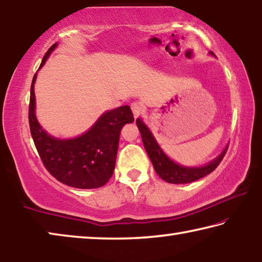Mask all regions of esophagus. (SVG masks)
Wrapping results in <instances>:
<instances>
[{
  "label": "esophagus",
  "mask_w": 262,
  "mask_h": 262,
  "mask_svg": "<svg viewBox=\"0 0 262 262\" xmlns=\"http://www.w3.org/2000/svg\"><path fill=\"white\" fill-rule=\"evenodd\" d=\"M131 110H132V113H134L135 118H138L139 116L144 114V106L140 102L131 103Z\"/></svg>",
  "instance_id": "34e87169"
}]
</instances>
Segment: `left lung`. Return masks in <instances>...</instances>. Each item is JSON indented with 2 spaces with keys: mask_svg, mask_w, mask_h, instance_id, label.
Returning a JSON list of instances; mask_svg holds the SVG:
<instances>
[{
  "mask_svg": "<svg viewBox=\"0 0 262 262\" xmlns=\"http://www.w3.org/2000/svg\"><path fill=\"white\" fill-rule=\"evenodd\" d=\"M136 123L140 131L144 147L146 149L149 159L152 161L154 169H156L158 175L162 180H165L166 182L175 184L189 183L207 177L208 174L217 168V166L221 164V161L226 153V149H224V152L220 157L216 158L215 160L203 167H199V168H189V167L179 166L178 164L171 161L169 158H167L166 154L161 151L159 145H158L154 137L149 132L147 126L143 123V121L138 118Z\"/></svg>",
  "mask_w": 262,
  "mask_h": 262,
  "instance_id": "1",
  "label": "left lung"
}]
</instances>
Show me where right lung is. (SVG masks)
Returning <instances> with one entry per match:
<instances>
[{"label":"right lung","instance_id":"obj_1","mask_svg":"<svg viewBox=\"0 0 262 262\" xmlns=\"http://www.w3.org/2000/svg\"><path fill=\"white\" fill-rule=\"evenodd\" d=\"M52 45L45 53L40 67L55 49ZM33 76L30 91L29 124L36 148L45 168L59 182L79 189L100 188L113 177L117 157L119 134L126 123L135 121L128 105L103 114L91 130L74 139L60 140L42 130L34 115Z\"/></svg>","mask_w":262,"mask_h":262}]
</instances>
